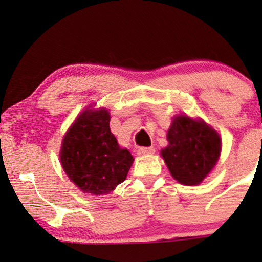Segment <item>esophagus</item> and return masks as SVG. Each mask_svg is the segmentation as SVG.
<instances>
[{
    "mask_svg": "<svg viewBox=\"0 0 262 262\" xmlns=\"http://www.w3.org/2000/svg\"><path fill=\"white\" fill-rule=\"evenodd\" d=\"M155 147H141L138 149L139 156H145V155H153L155 153Z\"/></svg>",
    "mask_w": 262,
    "mask_h": 262,
    "instance_id": "1",
    "label": "esophagus"
}]
</instances>
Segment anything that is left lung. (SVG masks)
I'll list each match as a JSON object with an SVG mask.
<instances>
[{"instance_id":"obj_1","label":"left lung","mask_w":262,"mask_h":262,"mask_svg":"<svg viewBox=\"0 0 262 262\" xmlns=\"http://www.w3.org/2000/svg\"><path fill=\"white\" fill-rule=\"evenodd\" d=\"M167 141L162 157L173 179L186 186L201 183L221 155L218 133L205 122L183 115L173 118L167 130Z\"/></svg>"}]
</instances>
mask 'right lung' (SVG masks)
<instances>
[{"instance_id": "add662e5", "label": "right lung", "mask_w": 262, "mask_h": 262, "mask_svg": "<svg viewBox=\"0 0 262 262\" xmlns=\"http://www.w3.org/2000/svg\"><path fill=\"white\" fill-rule=\"evenodd\" d=\"M109 124L107 110H86L62 141V166L83 193H110L125 180L134 160L128 149L118 146Z\"/></svg>"}]
</instances>
